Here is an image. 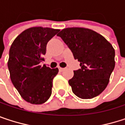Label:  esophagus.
Returning <instances> with one entry per match:
<instances>
[{
	"label": "esophagus",
	"instance_id": "esophagus-1",
	"mask_svg": "<svg viewBox=\"0 0 125 125\" xmlns=\"http://www.w3.org/2000/svg\"><path fill=\"white\" fill-rule=\"evenodd\" d=\"M59 71H60V72H62V71H63V70L65 69V68H62V67H59Z\"/></svg>",
	"mask_w": 125,
	"mask_h": 125
}]
</instances>
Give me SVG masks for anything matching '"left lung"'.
Listing matches in <instances>:
<instances>
[{
	"label": "left lung",
	"mask_w": 125,
	"mask_h": 125,
	"mask_svg": "<svg viewBox=\"0 0 125 125\" xmlns=\"http://www.w3.org/2000/svg\"><path fill=\"white\" fill-rule=\"evenodd\" d=\"M60 37L80 62V69L74 71L69 80L72 92L79 98L90 99L106 87L115 66L112 45L98 33L85 28L62 30Z\"/></svg>",
	"instance_id": "obj_1"
}]
</instances>
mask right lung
<instances>
[{"instance_id":"obj_1","label":"right lung","mask_w":125,"mask_h":125,"mask_svg":"<svg viewBox=\"0 0 125 125\" xmlns=\"http://www.w3.org/2000/svg\"><path fill=\"white\" fill-rule=\"evenodd\" d=\"M59 32L48 27H32L21 32L10 48L8 67L11 82L30 104H42L51 95L53 80L59 69L41 66L40 62L48 41Z\"/></svg>"}]
</instances>
